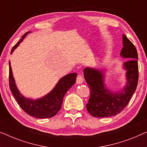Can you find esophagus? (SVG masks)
Instances as JSON below:
<instances>
[{
  "label": "esophagus",
  "instance_id": "1",
  "mask_svg": "<svg viewBox=\"0 0 147 147\" xmlns=\"http://www.w3.org/2000/svg\"><path fill=\"white\" fill-rule=\"evenodd\" d=\"M84 82V78L82 77V75H78L77 78H76V84H81L83 83Z\"/></svg>",
  "mask_w": 147,
  "mask_h": 147
}]
</instances>
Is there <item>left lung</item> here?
Masks as SVG:
<instances>
[{"label": "left lung", "instance_id": "1", "mask_svg": "<svg viewBox=\"0 0 147 147\" xmlns=\"http://www.w3.org/2000/svg\"><path fill=\"white\" fill-rule=\"evenodd\" d=\"M122 43L123 48L120 52V56L126 59L123 63L126 83L122 90L112 91L107 88L104 83L105 70L90 67H86L84 70V78L90 91L86 108L94 117H110L119 114L128 104L137 87V51L125 35H122Z\"/></svg>", "mask_w": 147, "mask_h": 147}]
</instances>
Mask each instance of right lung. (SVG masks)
<instances>
[{"label": "right lung", "instance_id": "right-lung-1", "mask_svg": "<svg viewBox=\"0 0 147 147\" xmlns=\"http://www.w3.org/2000/svg\"><path fill=\"white\" fill-rule=\"evenodd\" d=\"M30 31L23 35L21 39L16 44L11 50V54L19 44L23 41ZM77 73L69 74L61 78L53 89L45 96L37 100L26 98L22 95L16 85L13 71L9 61V87L14 97L20 107L29 115L37 118H51L55 115L61 109L63 97L69 88L75 84Z\"/></svg>", "mask_w": 147, "mask_h": 147}]
</instances>
